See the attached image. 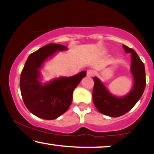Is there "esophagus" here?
I'll use <instances>...</instances> for the list:
<instances>
[{
    "instance_id": "34e87169",
    "label": "esophagus",
    "mask_w": 154,
    "mask_h": 154,
    "mask_svg": "<svg viewBox=\"0 0 154 154\" xmlns=\"http://www.w3.org/2000/svg\"><path fill=\"white\" fill-rule=\"evenodd\" d=\"M95 71L94 70H93V69H88V71H87V75H88V76H93L95 75Z\"/></svg>"
}]
</instances>
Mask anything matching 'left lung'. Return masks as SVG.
Wrapping results in <instances>:
<instances>
[{
    "instance_id": "8db88e82",
    "label": "left lung",
    "mask_w": 154,
    "mask_h": 154,
    "mask_svg": "<svg viewBox=\"0 0 154 154\" xmlns=\"http://www.w3.org/2000/svg\"><path fill=\"white\" fill-rule=\"evenodd\" d=\"M127 54H131V72L134 77L132 90L126 96L116 98L107 91L97 77H93V101L95 106L104 115L118 117L128 113L141 98L146 88V71L144 63L133 49L123 45Z\"/></svg>"
}]
</instances>
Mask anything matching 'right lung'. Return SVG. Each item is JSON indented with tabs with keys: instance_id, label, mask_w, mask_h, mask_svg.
<instances>
[{
	"instance_id": "add662e5",
	"label": "right lung",
	"mask_w": 154,
	"mask_h": 154,
	"mask_svg": "<svg viewBox=\"0 0 154 154\" xmlns=\"http://www.w3.org/2000/svg\"><path fill=\"white\" fill-rule=\"evenodd\" d=\"M63 45L50 43L31 54L26 60L20 77L23 101L28 110L38 117L51 120L58 118L71 105L74 90L86 72L69 77H61L42 85L39 82V69L44 61L57 51H64Z\"/></svg>"
}]
</instances>
